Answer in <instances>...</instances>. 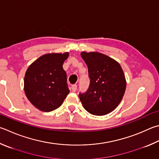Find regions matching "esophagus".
<instances>
[{"mask_svg": "<svg viewBox=\"0 0 159 159\" xmlns=\"http://www.w3.org/2000/svg\"><path fill=\"white\" fill-rule=\"evenodd\" d=\"M76 89H77V85H72L71 86V90L73 92H76Z\"/></svg>", "mask_w": 159, "mask_h": 159, "instance_id": "esophagus-1", "label": "esophagus"}]
</instances>
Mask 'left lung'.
Here are the masks:
<instances>
[{
	"label": "left lung",
	"instance_id": "8db88e82",
	"mask_svg": "<svg viewBox=\"0 0 159 159\" xmlns=\"http://www.w3.org/2000/svg\"><path fill=\"white\" fill-rule=\"evenodd\" d=\"M88 68L89 86L79 98L90 114L104 115L117 108L125 94L126 82L116 60L98 52L80 53Z\"/></svg>",
	"mask_w": 159,
	"mask_h": 159
}]
</instances>
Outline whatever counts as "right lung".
<instances>
[{
  "label": "right lung",
  "mask_w": 159,
  "mask_h": 159,
  "mask_svg": "<svg viewBox=\"0 0 159 159\" xmlns=\"http://www.w3.org/2000/svg\"><path fill=\"white\" fill-rule=\"evenodd\" d=\"M69 53H47L29 66L24 77V92L34 107L44 112L59 108L70 92L62 65Z\"/></svg>",
  "instance_id": "right-lung-1"
}]
</instances>
